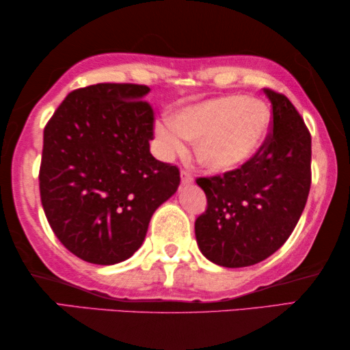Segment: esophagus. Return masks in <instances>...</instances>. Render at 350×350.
<instances>
[{"label":"esophagus","mask_w":350,"mask_h":350,"mask_svg":"<svg viewBox=\"0 0 350 350\" xmlns=\"http://www.w3.org/2000/svg\"><path fill=\"white\" fill-rule=\"evenodd\" d=\"M181 183L183 185H191L193 183V175L189 174V172H186V170H181Z\"/></svg>","instance_id":"obj_1"}]
</instances>
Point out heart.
Instances as JSON below:
<instances>
[{
    "label": "heart",
    "mask_w": 350,
    "mask_h": 350,
    "mask_svg": "<svg viewBox=\"0 0 350 350\" xmlns=\"http://www.w3.org/2000/svg\"><path fill=\"white\" fill-rule=\"evenodd\" d=\"M271 126L266 103L242 95L210 98L175 109L169 121L154 126L161 156L185 154V140L194 142L204 169L228 172L247 164L260 151Z\"/></svg>",
    "instance_id": "obj_1"
}]
</instances>
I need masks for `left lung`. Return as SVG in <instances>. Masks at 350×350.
I'll use <instances>...</instances> for the list:
<instances>
[{"instance_id": "left-lung-1", "label": "left lung", "mask_w": 350, "mask_h": 350, "mask_svg": "<svg viewBox=\"0 0 350 350\" xmlns=\"http://www.w3.org/2000/svg\"><path fill=\"white\" fill-rule=\"evenodd\" d=\"M262 92L272 105V131L247 164L198 178L207 210L196 219V241L208 261L253 266L286 242L308 202L310 133L285 95Z\"/></svg>"}]
</instances>
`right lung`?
I'll return each instance as SVG.
<instances>
[{
	"label": "right lung",
	"instance_id": "add662e5",
	"mask_svg": "<svg viewBox=\"0 0 350 350\" xmlns=\"http://www.w3.org/2000/svg\"><path fill=\"white\" fill-rule=\"evenodd\" d=\"M150 88L95 84L66 95L44 127L41 204L57 239L81 260L126 261L145 241L180 172L150 152Z\"/></svg>",
	"mask_w": 350,
	"mask_h": 350
}]
</instances>
